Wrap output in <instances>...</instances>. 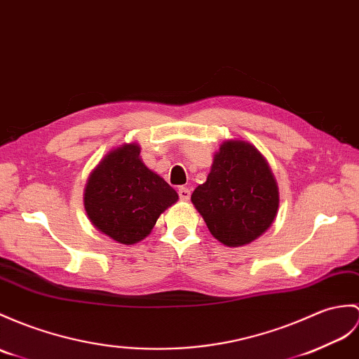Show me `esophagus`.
Wrapping results in <instances>:
<instances>
[{
  "instance_id": "obj_1",
  "label": "esophagus",
  "mask_w": 359,
  "mask_h": 359,
  "mask_svg": "<svg viewBox=\"0 0 359 359\" xmlns=\"http://www.w3.org/2000/svg\"><path fill=\"white\" fill-rule=\"evenodd\" d=\"M179 197H180V200H183V202H188L189 197H191V191L185 187H180L179 188Z\"/></svg>"
}]
</instances>
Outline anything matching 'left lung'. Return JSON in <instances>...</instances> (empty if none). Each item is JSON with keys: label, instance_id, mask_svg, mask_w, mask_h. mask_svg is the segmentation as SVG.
I'll list each match as a JSON object with an SVG mask.
<instances>
[{"label": "left lung", "instance_id": "obj_1", "mask_svg": "<svg viewBox=\"0 0 359 359\" xmlns=\"http://www.w3.org/2000/svg\"><path fill=\"white\" fill-rule=\"evenodd\" d=\"M191 202L212 237L237 248L251 243L273 223L278 187L268 162L245 140H226L214 154L208 179Z\"/></svg>", "mask_w": 359, "mask_h": 359}]
</instances>
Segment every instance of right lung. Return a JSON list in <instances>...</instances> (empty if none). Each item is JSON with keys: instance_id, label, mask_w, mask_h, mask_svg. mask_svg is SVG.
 <instances>
[{"instance_id": "right-lung-1", "label": "right lung", "mask_w": 359, "mask_h": 359, "mask_svg": "<svg viewBox=\"0 0 359 359\" xmlns=\"http://www.w3.org/2000/svg\"><path fill=\"white\" fill-rule=\"evenodd\" d=\"M137 144L114 148L91 171L84 206L90 222L122 245L144 240L177 193L140 161Z\"/></svg>"}]
</instances>
